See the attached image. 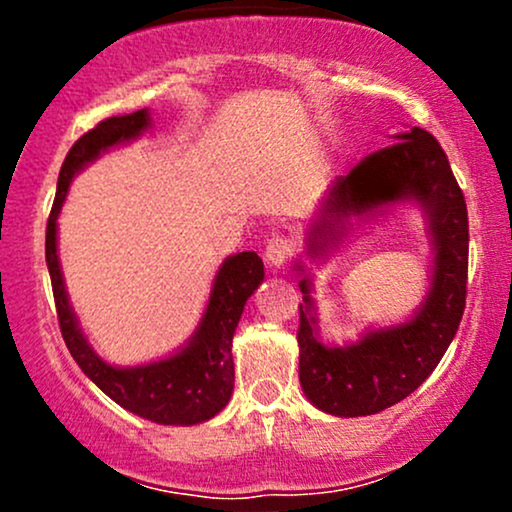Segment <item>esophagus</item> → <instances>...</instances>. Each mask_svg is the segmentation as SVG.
I'll return each mask as SVG.
<instances>
[{"label": "esophagus", "instance_id": "esophagus-1", "mask_svg": "<svg viewBox=\"0 0 512 512\" xmlns=\"http://www.w3.org/2000/svg\"><path fill=\"white\" fill-rule=\"evenodd\" d=\"M293 252V240L286 236H274L267 240V248H264V260L269 267H284L289 262Z\"/></svg>", "mask_w": 512, "mask_h": 512}]
</instances>
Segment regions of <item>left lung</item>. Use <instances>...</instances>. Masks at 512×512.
Instances as JSON below:
<instances>
[{"label": "left lung", "mask_w": 512, "mask_h": 512, "mask_svg": "<svg viewBox=\"0 0 512 512\" xmlns=\"http://www.w3.org/2000/svg\"><path fill=\"white\" fill-rule=\"evenodd\" d=\"M395 144L363 158L349 175H339L322 197L305 233V255L325 260L342 240L395 204L411 202L424 211L431 240V286L404 322L366 330L344 346L322 344L317 330L313 279L301 260L293 269L303 293L298 327V378L305 397L332 416H370L409 397L455 337L467 298L469 221L467 204L433 134L411 127Z\"/></svg>", "instance_id": "1"}]
</instances>
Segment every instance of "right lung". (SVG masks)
Here are the masks:
<instances>
[{"mask_svg": "<svg viewBox=\"0 0 512 512\" xmlns=\"http://www.w3.org/2000/svg\"><path fill=\"white\" fill-rule=\"evenodd\" d=\"M151 127L149 110L103 120L69 149L64 158L57 195L45 233V262L50 269L57 317L69 354L113 402L122 409L163 426H195L214 419L233 395V334L245 303L264 279V264L257 252H238L223 260L214 276L207 308L195 334L175 354L142 366H113L93 351L81 332L79 320L64 286L60 255H57V216L74 175L115 146L134 142Z\"/></svg>", "mask_w": 512, "mask_h": 512, "instance_id": "obj_1", "label": "right lung"}]
</instances>
